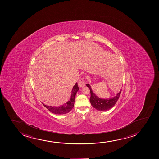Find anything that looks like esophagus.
Here are the masks:
<instances>
[{
    "label": "esophagus",
    "instance_id": "34e87169",
    "mask_svg": "<svg viewBox=\"0 0 159 159\" xmlns=\"http://www.w3.org/2000/svg\"><path fill=\"white\" fill-rule=\"evenodd\" d=\"M78 84L80 87H84L85 85V78H84V77H83V78H81L80 79V80H79Z\"/></svg>",
    "mask_w": 159,
    "mask_h": 159
}]
</instances>
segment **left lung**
<instances>
[{"mask_svg": "<svg viewBox=\"0 0 159 159\" xmlns=\"http://www.w3.org/2000/svg\"><path fill=\"white\" fill-rule=\"evenodd\" d=\"M116 72H118L116 71ZM116 74L118 75L117 73ZM116 78H117L116 79H118L119 76H118L117 75V77H116ZM86 86L89 88L90 90L91 97L89 100L92 106L99 111H107L113 107L116 102H117L118 99L120 98V95L122 92V89H121L120 92L117 94L116 96L111 99H102L98 97L94 93L92 90L91 87L89 84H86Z\"/></svg>", "mask_w": 159, "mask_h": 159, "instance_id": "1", "label": "left lung"}]
</instances>
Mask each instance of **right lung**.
<instances>
[{
	"label": "right lung",
	"instance_id": "1",
	"mask_svg": "<svg viewBox=\"0 0 159 159\" xmlns=\"http://www.w3.org/2000/svg\"><path fill=\"white\" fill-rule=\"evenodd\" d=\"M79 89L78 86V84L76 83L74 85V87L72 89V96L68 102L66 104L60 106V107H52V106H47L44 105V106L48 109L49 111L52 113L57 114V115H63L65 113H67L72 110V109L74 107V102H75V97L76 95V92H78Z\"/></svg>",
	"mask_w": 159,
	"mask_h": 159
}]
</instances>
